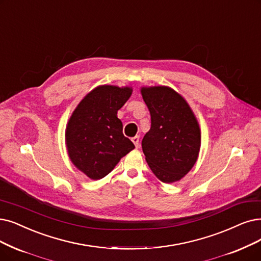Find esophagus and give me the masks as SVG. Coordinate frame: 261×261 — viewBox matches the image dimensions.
Listing matches in <instances>:
<instances>
[{
	"instance_id": "obj_1",
	"label": "esophagus",
	"mask_w": 261,
	"mask_h": 261,
	"mask_svg": "<svg viewBox=\"0 0 261 261\" xmlns=\"http://www.w3.org/2000/svg\"><path fill=\"white\" fill-rule=\"evenodd\" d=\"M132 141L134 142L135 147H136V148L138 149V148H139V136H135V137H133V138H132Z\"/></svg>"
}]
</instances>
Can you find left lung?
<instances>
[{
  "label": "left lung",
  "mask_w": 261,
  "mask_h": 261,
  "mask_svg": "<svg viewBox=\"0 0 261 261\" xmlns=\"http://www.w3.org/2000/svg\"><path fill=\"white\" fill-rule=\"evenodd\" d=\"M140 92L151 114V128L141 143L145 161L162 182L180 181L199 155V124L185 98L173 89L142 87Z\"/></svg>",
  "instance_id": "obj_1"
}]
</instances>
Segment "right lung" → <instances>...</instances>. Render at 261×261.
<instances>
[{"label": "right lung", "mask_w": 261, "mask_h": 261, "mask_svg": "<svg viewBox=\"0 0 261 261\" xmlns=\"http://www.w3.org/2000/svg\"><path fill=\"white\" fill-rule=\"evenodd\" d=\"M130 87L103 85L93 89L72 111L65 130L68 156L91 180L110 173L135 149L123 135L118 110L132 95Z\"/></svg>", "instance_id": "obj_1"}]
</instances>
